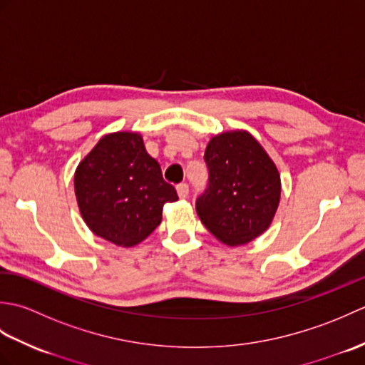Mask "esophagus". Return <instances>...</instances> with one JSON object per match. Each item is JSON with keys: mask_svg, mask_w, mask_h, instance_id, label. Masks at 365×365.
I'll list each match as a JSON object with an SVG mask.
<instances>
[{"mask_svg": "<svg viewBox=\"0 0 365 365\" xmlns=\"http://www.w3.org/2000/svg\"><path fill=\"white\" fill-rule=\"evenodd\" d=\"M188 192H190V187L187 183H178L177 185V195L180 199H187L188 197Z\"/></svg>", "mask_w": 365, "mask_h": 365, "instance_id": "1", "label": "esophagus"}]
</instances>
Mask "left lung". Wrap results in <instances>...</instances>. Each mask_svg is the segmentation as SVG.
Returning <instances> with one entry per match:
<instances>
[{
	"mask_svg": "<svg viewBox=\"0 0 365 365\" xmlns=\"http://www.w3.org/2000/svg\"><path fill=\"white\" fill-rule=\"evenodd\" d=\"M208 183L196 199L204 226L229 246L250 243L268 229L281 197V177L262 145L246 131L208 143Z\"/></svg>",
	"mask_w": 365,
	"mask_h": 365,
	"instance_id": "1",
	"label": "left lung"
}]
</instances>
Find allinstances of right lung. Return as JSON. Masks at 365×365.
Returning a JSON list of instances; mask_svg holds the SVG:
<instances>
[{
  "label": "right lung",
  "mask_w": 365,
  "mask_h": 365,
  "mask_svg": "<svg viewBox=\"0 0 365 365\" xmlns=\"http://www.w3.org/2000/svg\"><path fill=\"white\" fill-rule=\"evenodd\" d=\"M75 195L84 222L108 242L135 246L161 222L163 207L178 199L141 135L103 136L75 173Z\"/></svg>",
  "instance_id": "right-lung-1"
}]
</instances>
